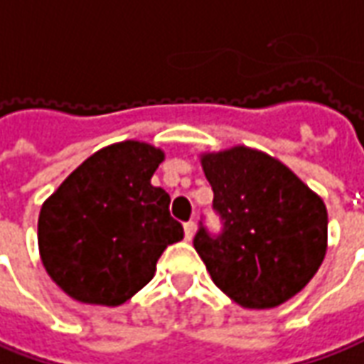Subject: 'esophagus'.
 I'll list each match as a JSON object with an SVG mask.
<instances>
[{
    "mask_svg": "<svg viewBox=\"0 0 364 364\" xmlns=\"http://www.w3.org/2000/svg\"><path fill=\"white\" fill-rule=\"evenodd\" d=\"M183 229H185V239L187 241H191L193 235H195V221H189V223L183 225Z\"/></svg>",
    "mask_w": 364,
    "mask_h": 364,
    "instance_id": "1",
    "label": "esophagus"
}]
</instances>
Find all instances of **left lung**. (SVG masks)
I'll return each mask as SVG.
<instances>
[{
  "label": "left lung",
  "mask_w": 364,
  "mask_h": 364,
  "mask_svg": "<svg viewBox=\"0 0 364 364\" xmlns=\"http://www.w3.org/2000/svg\"><path fill=\"white\" fill-rule=\"evenodd\" d=\"M201 165L223 229L211 235L201 223L193 245L213 283L245 309L283 305L325 259V203L263 151L203 153Z\"/></svg>",
  "instance_id": "8db88e82"
}]
</instances>
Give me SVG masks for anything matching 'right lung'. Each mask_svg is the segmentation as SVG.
Segmentation results:
<instances>
[{
  "mask_svg": "<svg viewBox=\"0 0 364 364\" xmlns=\"http://www.w3.org/2000/svg\"><path fill=\"white\" fill-rule=\"evenodd\" d=\"M165 153L121 141L93 153L41 207L37 243L47 275L71 299L117 306L155 275L167 245L183 239L169 193L151 177Z\"/></svg>",
  "mask_w": 364,
  "mask_h": 364,
  "instance_id": "1",
  "label": "right lung"
}]
</instances>
